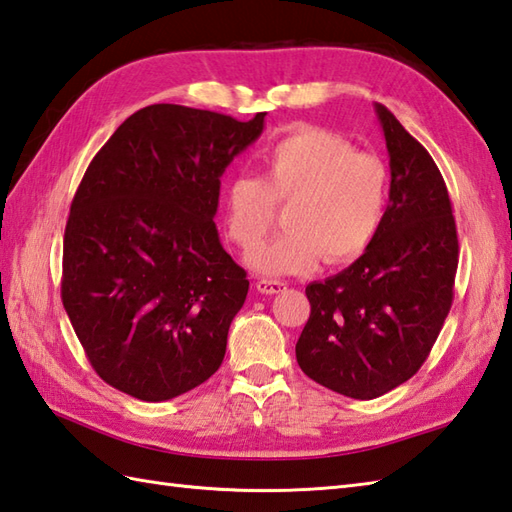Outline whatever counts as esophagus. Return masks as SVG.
I'll return each instance as SVG.
<instances>
[{
  "label": "esophagus",
  "mask_w": 512,
  "mask_h": 512,
  "mask_svg": "<svg viewBox=\"0 0 512 512\" xmlns=\"http://www.w3.org/2000/svg\"><path fill=\"white\" fill-rule=\"evenodd\" d=\"M257 290L262 292V295H277V292L286 290V284L284 281H275V279H259Z\"/></svg>",
  "instance_id": "obj_1"
}]
</instances>
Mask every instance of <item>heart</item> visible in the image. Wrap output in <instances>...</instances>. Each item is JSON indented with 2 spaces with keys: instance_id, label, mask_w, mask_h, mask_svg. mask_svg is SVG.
<instances>
[{
  "instance_id": "obj_1",
  "label": "heart",
  "mask_w": 512,
  "mask_h": 512,
  "mask_svg": "<svg viewBox=\"0 0 512 512\" xmlns=\"http://www.w3.org/2000/svg\"><path fill=\"white\" fill-rule=\"evenodd\" d=\"M288 231L257 248L248 266L266 277L306 275L321 259L363 255L385 222L389 176L376 156L323 127H299L262 156V178L239 173L224 189L226 237L250 253L284 206Z\"/></svg>"
}]
</instances>
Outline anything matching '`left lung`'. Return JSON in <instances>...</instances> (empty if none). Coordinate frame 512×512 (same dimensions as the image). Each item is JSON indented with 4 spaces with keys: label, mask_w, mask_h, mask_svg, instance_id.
Instances as JSON below:
<instances>
[{
    "label": "left lung",
    "mask_w": 512,
    "mask_h": 512,
    "mask_svg": "<svg viewBox=\"0 0 512 512\" xmlns=\"http://www.w3.org/2000/svg\"><path fill=\"white\" fill-rule=\"evenodd\" d=\"M374 110L391 169L385 222L352 266L306 288L310 319L295 347L303 374L356 400L387 394L427 361L460 257L436 162L385 105Z\"/></svg>",
    "instance_id": "8db88e82"
}]
</instances>
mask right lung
<instances>
[{"mask_svg":"<svg viewBox=\"0 0 512 512\" xmlns=\"http://www.w3.org/2000/svg\"><path fill=\"white\" fill-rule=\"evenodd\" d=\"M264 116L149 105L85 171L65 224L61 299L96 374L123 394L176 398L222 365L248 279L213 217L222 173Z\"/></svg>","mask_w":512,"mask_h":512,"instance_id":"add662e5","label":"right lung"}]
</instances>
